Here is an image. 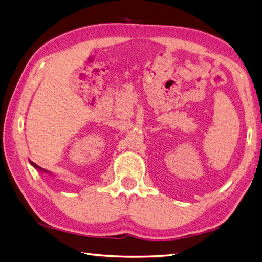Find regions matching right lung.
<instances>
[{
  "mask_svg": "<svg viewBox=\"0 0 262 262\" xmlns=\"http://www.w3.org/2000/svg\"><path fill=\"white\" fill-rule=\"evenodd\" d=\"M29 163H30V164H31V165H33V166H34V167H35V168H36V169H37V170H39V172H44V173H49V172H47V170H46V169H42V168H41V167H39V166H37V165H36V164H35V163H33V162H30V161H29ZM49 174H51V173H49Z\"/></svg>",
  "mask_w": 262,
  "mask_h": 262,
  "instance_id": "right-lung-1",
  "label": "right lung"
}]
</instances>
